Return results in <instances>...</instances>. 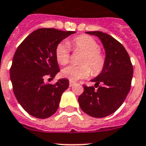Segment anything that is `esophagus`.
Returning a JSON list of instances; mask_svg holds the SVG:
<instances>
[{
	"instance_id": "esophagus-1",
	"label": "esophagus",
	"mask_w": 146,
	"mask_h": 146,
	"mask_svg": "<svg viewBox=\"0 0 146 146\" xmlns=\"http://www.w3.org/2000/svg\"><path fill=\"white\" fill-rule=\"evenodd\" d=\"M75 84V82H72V81H70V83H69V86L70 87H73V85Z\"/></svg>"
}]
</instances>
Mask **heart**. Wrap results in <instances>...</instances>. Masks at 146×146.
<instances>
[{"label": "heart", "instance_id": "b5f03b06", "mask_svg": "<svg viewBox=\"0 0 146 146\" xmlns=\"http://www.w3.org/2000/svg\"><path fill=\"white\" fill-rule=\"evenodd\" d=\"M73 46L76 50H82L84 52L82 59L81 65H69L62 70V76L72 82L87 78L91 70L93 74L101 73L104 67L105 57L100 51V45L94 38L88 35L76 36L68 42H62L56 48V58L61 64H66L70 60V48ZM89 65L90 66H88Z\"/></svg>", "mask_w": 146, "mask_h": 146}]
</instances>
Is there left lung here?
<instances>
[{"instance_id": "8db88e82", "label": "left lung", "mask_w": 146, "mask_h": 146, "mask_svg": "<svg viewBox=\"0 0 146 146\" xmlns=\"http://www.w3.org/2000/svg\"><path fill=\"white\" fill-rule=\"evenodd\" d=\"M86 33L100 39L106 54L105 64L101 73L90 80L98 90L84 86L78 101L84 112L101 118L114 113L125 101L131 88L133 66L125 48L115 38L98 31Z\"/></svg>"}]
</instances>
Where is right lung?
<instances>
[{"label":"right lung","mask_w":146,"mask_h":146,"mask_svg":"<svg viewBox=\"0 0 146 146\" xmlns=\"http://www.w3.org/2000/svg\"><path fill=\"white\" fill-rule=\"evenodd\" d=\"M75 33L55 29H36L15 51L10 69L14 93L20 106L33 117L45 119L54 115L63 92L69 87L66 78H60L55 84L45 83V78L53 79L60 71L56 48Z\"/></svg>","instance_id":"1"}]
</instances>
